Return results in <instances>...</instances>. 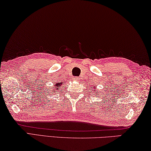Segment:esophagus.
Wrapping results in <instances>:
<instances>
[{"instance_id": "34e87169", "label": "esophagus", "mask_w": 151, "mask_h": 151, "mask_svg": "<svg viewBox=\"0 0 151 151\" xmlns=\"http://www.w3.org/2000/svg\"><path fill=\"white\" fill-rule=\"evenodd\" d=\"M73 81L78 82V81H80V77H78V76H75V77L73 78Z\"/></svg>"}]
</instances>
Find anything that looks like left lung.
Wrapping results in <instances>:
<instances>
[{
	"label": "left lung",
	"mask_w": 151,
	"mask_h": 151,
	"mask_svg": "<svg viewBox=\"0 0 151 151\" xmlns=\"http://www.w3.org/2000/svg\"><path fill=\"white\" fill-rule=\"evenodd\" d=\"M92 88H93V87H92Z\"/></svg>",
	"instance_id": "8db88e82"
}]
</instances>
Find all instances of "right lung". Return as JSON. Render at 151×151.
Masks as SVG:
<instances>
[{"label":"right lung","mask_w":151,"mask_h":151,"mask_svg":"<svg viewBox=\"0 0 151 151\" xmlns=\"http://www.w3.org/2000/svg\"><path fill=\"white\" fill-rule=\"evenodd\" d=\"M61 84H62V83H58V84L57 83V84H56L55 85V86L53 87V88L54 90H56V89L58 90V89H59L58 88H59L60 86H61ZM53 91H54V90H53Z\"/></svg>","instance_id":"obj_1"}]
</instances>
